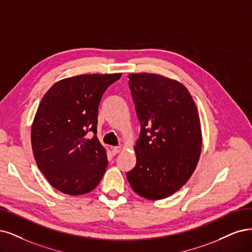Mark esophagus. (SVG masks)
Returning a JSON list of instances; mask_svg holds the SVG:
<instances>
[{"label":"esophagus","instance_id":"1","mask_svg":"<svg viewBox=\"0 0 252 252\" xmlns=\"http://www.w3.org/2000/svg\"><path fill=\"white\" fill-rule=\"evenodd\" d=\"M121 152V147L120 146H114L113 148H112V153H113V155H116L118 153Z\"/></svg>","mask_w":252,"mask_h":252}]
</instances>
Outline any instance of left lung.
Wrapping results in <instances>:
<instances>
[{
    "label": "left lung",
    "instance_id": "8db88e82",
    "mask_svg": "<svg viewBox=\"0 0 252 252\" xmlns=\"http://www.w3.org/2000/svg\"><path fill=\"white\" fill-rule=\"evenodd\" d=\"M140 136L137 163L126 172L132 189L147 199H163L188 182L201 153L196 105L183 84L160 74L127 76Z\"/></svg>",
    "mask_w": 252,
    "mask_h": 252
}]
</instances>
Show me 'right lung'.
Listing matches in <instances>:
<instances>
[{
  "instance_id": "right-lung-1",
  "label": "right lung",
  "mask_w": 252,
  "mask_h": 252,
  "mask_svg": "<svg viewBox=\"0 0 252 252\" xmlns=\"http://www.w3.org/2000/svg\"><path fill=\"white\" fill-rule=\"evenodd\" d=\"M121 73L81 74L57 82L42 97L32 125L35 161L55 189L81 195L94 189L108 165L96 137L98 105Z\"/></svg>"
}]
</instances>
